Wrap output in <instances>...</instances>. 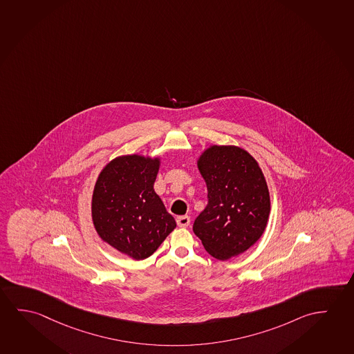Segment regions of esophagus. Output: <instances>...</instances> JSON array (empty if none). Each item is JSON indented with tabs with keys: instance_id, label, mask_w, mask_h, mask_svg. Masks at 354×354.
<instances>
[{
	"instance_id": "obj_1",
	"label": "esophagus",
	"mask_w": 354,
	"mask_h": 354,
	"mask_svg": "<svg viewBox=\"0 0 354 354\" xmlns=\"http://www.w3.org/2000/svg\"><path fill=\"white\" fill-rule=\"evenodd\" d=\"M176 221H177V225L180 227H187V226H189V224H191V218L188 215H182V216H178Z\"/></svg>"
}]
</instances>
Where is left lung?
I'll use <instances>...</instances> for the list:
<instances>
[{
	"label": "left lung",
	"instance_id": "1",
	"mask_svg": "<svg viewBox=\"0 0 354 354\" xmlns=\"http://www.w3.org/2000/svg\"><path fill=\"white\" fill-rule=\"evenodd\" d=\"M198 169L208 188V204L193 231L214 259L226 261L259 241L270 212V192L254 158L237 146L213 145Z\"/></svg>",
	"mask_w": 354,
	"mask_h": 354
}]
</instances>
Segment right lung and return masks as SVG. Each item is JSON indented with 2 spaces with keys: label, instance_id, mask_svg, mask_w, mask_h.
Here are the masks:
<instances>
[{
  "label": "right lung",
  "instance_id": "add662e5",
  "mask_svg": "<svg viewBox=\"0 0 354 354\" xmlns=\"http://www.w3.org/2000/svg\"><path fill=\"white\" fill-rule=\"evenodd\" d=\"M160 158L127 155L102 169L92 196V220L102 240L145 259L174 231L176 221L153 189Z\"/></svg>",
  "mask_w": 354,
  "mask_h": 354
}]
</instances>
